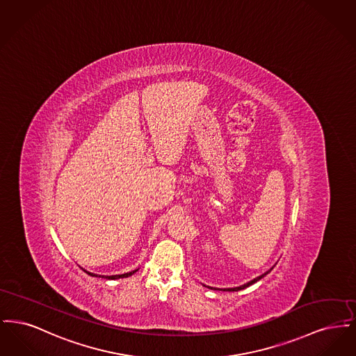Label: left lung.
<instances>
[{"mask_svg":"<svg viewBox=\"0 0 356 356\" xmlns=\"http://www.w3.org/2000/svg\"><path fill=\"white\" fill-rule=\"evenodd\" d=\"M273 270V267H272L271 270H268L267 272H264L263 275H260V276H257V277H254V280H251V282H248V283H245V284H243V286H240V287H235V288H224L222 291H240V289H244V288L250 287V286H252L254 283H256V282H259L261 277H264L267 273H270V272ZM211 288L212 289V287H208Z\"/></svg>","mask_w":356,"mask_h":356,"instance_id":"8db88e82","label":"left lung"}]
</instances>
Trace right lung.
Returning <instances> with one entry per match:
<instances>
[{"mask_svg": "<svg viewBox=\"0 0 356 356\" xmlns=\"http://www.w3.org/2000/svg\"><path fill=\"white\" fill-rule=\"evenodd\" d=\"M135 271L127 272V273H122V275H112V276H102V275H96V273H90V272L85 271L88 275H90V276H96V277H104V279H112V280H115V279H120V277H128V276H131V275H134Z\"/></svg>", "mask_w": 356, "mask_h": 356, "instance_id": "obj_1", "label": "right lung"}]
</instances>
